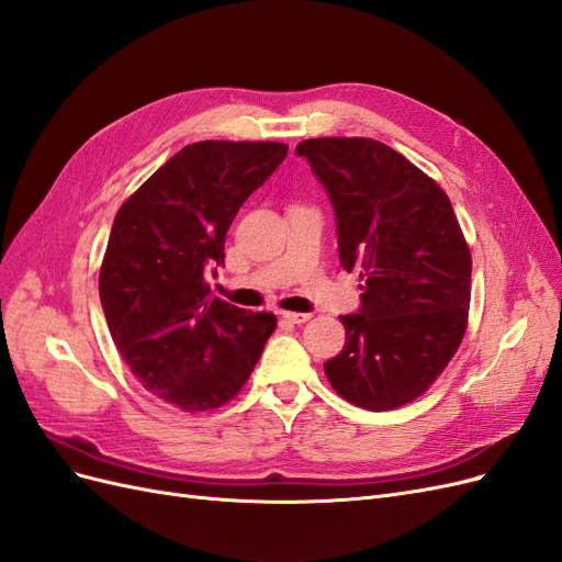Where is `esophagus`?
Segmentation results:
<instances>
[{"label":"esophagus","instance_id":"34e87169","mask_svg":"<svg viewBox=\"0 0 562 562\" xmlns=\"http://www.w3.org/2000/svg\"><path fill=\"white\" fill-rule=\"evenodd\" d=\"M281 316L288 323H295V326H300V323H307L312 318V314H300V312H281Z\"/></svg>","mask_w":562,"mask_h":562}]
</instances>
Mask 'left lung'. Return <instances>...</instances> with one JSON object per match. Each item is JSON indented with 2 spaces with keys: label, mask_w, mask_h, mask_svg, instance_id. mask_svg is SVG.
Segmentation results:
<instances>
[{
  "label": "left lung",
  "mask_w": 562,
  "mask_h": 562,
  "mask_svg": "<svg viewBox=\"0 0 562 562\" xmlns=\"http://www.w3.org/2000/svg\"><path fill=\"white\" fill-rule=\"evenodd\" d=\"M295 151L330 196L339 265L363 281L361 310L339 316L345 349L323 370L349 403L394 411L436 382L464 337V234L448 194L380 140L312 138Z\"/></svg>",
  "instance_id": "8db88e82"
}]
</instances>
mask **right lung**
<instances>
[{
    "instance_id": "add662e5",
    "label": "right lung",
    "mask_w": 562,
    "mask_h": 562,
    "mask_svg": "<svg viewBox=\"0 0 562 562\" xmlns=\"http://www.w3.org/2000/svg\"><path fill=\"white\" fill-rule=\"evenodd\" d=\"M283 143L182 147L116 211L100 302L122 359L157 398L187 413L239 394L277 316L213 297L225 236L244 201L285 159Z\"/></svg>"
}]
</instances>
